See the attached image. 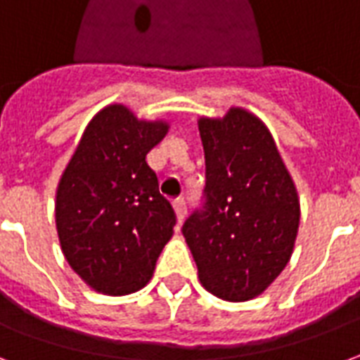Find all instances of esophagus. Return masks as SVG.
<instances>
[{"instance_id":"esophagus-1","label":"esophagus","mask_w":360,"mask_h":360,"mask_svg":"<svg viewBox=\"0 0 360 360\" xmlns=\"http://www.w3.org/2000/svg\"><path fill=\"white\" fill-rule=\"evenodd\" d=\"M172 207H174V212H176L178 222H182L184 217H186V211H188V207H186V201H184L182 198L174 199V203H172Z\"/></svg>"}]
</instances>
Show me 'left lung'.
Listing matches in <instances>:
<instances>
[{"label": "left lung", "instance_id": "obj_1", "mask_svg": "<svg viewBox=\"0 0 360 360\" xmlns=\"http://www.w3.org/2000/svg\"><path fill=\"white\" fill-rule=\"evenodd\" d=\"M205 205L182 234L201 285L224 301L261 295L290 263L297 238V188L263 120L241 107L201 117Z\"/></svg>", "mask_w": 360, "mask_h": 360}]
</instances>
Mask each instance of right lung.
I'll use <instances>...</instances> for the list:
<instances>
[{
	"label": "right lung",
	"instance_id": "1",
	"mask_svg": "<svg viewBox=\"0 0 360 360\" xmlns=\"http://www.w3.org/2000/svg\"><path fill=\"white\" fill-rule=\"evenodd\" d=\"M169 128L167 120L138 119L122 103L107 105L63 170L55 195L59 243L70 269L97 293L141 290L174 234V211L146 162Z\"/></svg>",
	"mask_w": 360,
	"mask_h": 360
}]
</instances>
